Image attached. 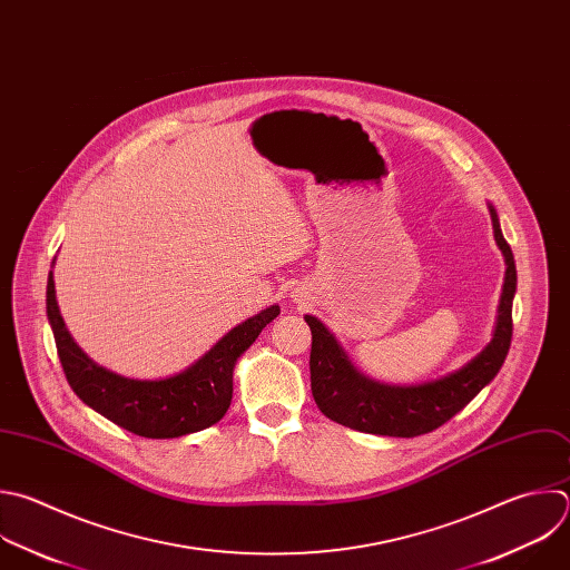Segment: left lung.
I'll list each match as a JSON object with an SVG mask.
<instances>
[{"mask_svg":"<svg viewBox=\"0 0 570 570\" xmlns=\"http://www.w3.org/2000/svg\"><path fill=\"white\" fill-rule=\"evenodd\" d=\"M492 228L505 259V279L499 302L497 326L490 344L461 368L423 385H385L360 373L335 335L313 315L311 326V392L320 412L357 432L414 439L434 432L459 414L499 373L512 340V299L517 291V268L508 242L501 235L492 206Z\"/></svg>","mask_w":570,"mask_h":570,"instance_id":"obj_1","label":"left lung"}]
</instances>
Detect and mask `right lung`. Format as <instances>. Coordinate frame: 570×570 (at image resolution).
I'll list each match as a JSON object with an SVG mask.
<instances>
[{
	"label": "right lung",
	"mask_w": 570,
	"mask_h": 570,
	"mask_svg": "<svg viewBox=\"0 0 570 570\" xmlns=\"http://www.w3.org/2000/svg\"><path fill=\"white\" fill-rule=\"evenodd\" d=\"M47 315L67 383L85 405L136 436L178 439L202 432L226 416L233 401L235 364L262 328L279 315V306H268L237 324L195 364L160 381L118 375L96 364L73 342L58 308L53 273H49L47 284Z\"/></svg>",
	"instance_id": "add662e5"
}]
</instances>
